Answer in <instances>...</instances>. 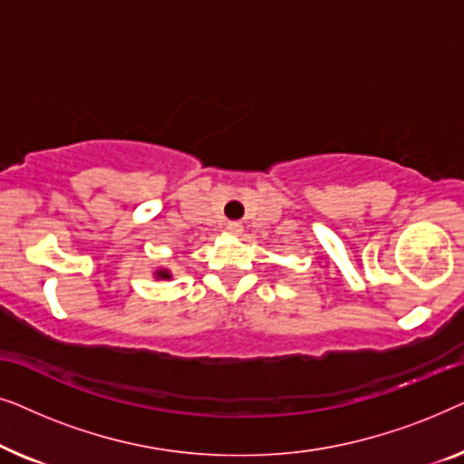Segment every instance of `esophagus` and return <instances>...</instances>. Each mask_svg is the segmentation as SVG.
Returning a JSON list of instances; mask_svg holds the SVG:
<instances>
[{"label":"esophagus","instance_id":"1","mask_svg":"<svg viewBox=\"0 0 464 464\" xmlns=\"http://www.w3.org/2000/svg\"><path fill=\"white\" fill-rule=\"evenodd\" d=\"M226 230L230 234H240V232H243V226H240L238 221H230V224L226 226Z\"/></svg>","mask_w":464,"mask_h":464}]
</instances>
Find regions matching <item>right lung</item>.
I'll use <instances>...</instances> for the list:
<instances>
[{
  "instance_id": "obj_1",
  "label": "right lung",
  "mask_w": 464,
  "mask_h": 464,
  "mask_svg": "<svg viewBox=\"0 0 464 464\" xmlns=\"http://www.w3.org/2000/svg\"><path fill=\"white\" fill-rule=\"evenodd\" d=\"M156 278H170L169 270H156Z\"/></svg>"
}]
</instances>
